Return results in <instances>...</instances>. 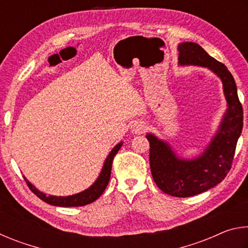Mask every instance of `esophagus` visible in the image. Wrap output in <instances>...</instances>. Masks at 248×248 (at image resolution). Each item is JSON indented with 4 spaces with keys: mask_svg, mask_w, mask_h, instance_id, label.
Returning <instances> with one entry per match:
<instances>
[{
    "mask_svg": "<svg viewBox=\"0 0 248 248\" xmlns=\"http://www.w3.org/2000/svg\"><path fill=\"white\" fill-rule=\"evenodd\" d=\"M146 129V125L142 121H134V123L131 124V132L133 134H138V133H143Z\"/></svg>",
    "mask_w": 248,
    "mask_h": 248,
    "instance_id": "1",
    "label": "esophagus"
}]
</instances>
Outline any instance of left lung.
<instances>
[{
  "instance_id": "8db88e82",
  "label": "left lung",
  "mask_w": 248,
  "mask_h": 248,
  "mask_svg": "<svg viewBox=\"0 0 248 248\" xmlns=\"http://www.w3.org/2000/svg\"><path fill=\"white\" fill-rule=\"evenodd\" d=\"M178 51L179 65L208 68L221 79L228 106L210 143L194 158L179 157L166 141L146 133L151 173L155 184L167 195L185 198L211 189L225 178L242 133L243 108L234 78L223 63L209 56L196 43L179 44Z\"/></svg>"
}]
</instances>
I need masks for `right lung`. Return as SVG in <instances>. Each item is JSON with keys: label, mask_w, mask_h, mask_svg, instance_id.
Masks as SVG:
<instances>
[{"label": "right lung", "mask_w": 248, "mask_h": 248, "mask_svg": "<svg viewBox=\"0 0 248 248\" xmlns=\"http://www.w3.org/2000/svg\"><path fill=\"white\" fill-rule=\"evenodd\" d=\"M123 143L124 142H119V143L110 151V153L108 154V156L106 157V159H105L103 169L100 170V174L97 177V179L94 182V184L92 185L91 187L87 188V189L78 192V194H75L72 196H64V197L47 195L45 194V192L37 189V188L33 186V185L29 182L25 176H24V179L26 180L28 187L31 188V190L33 192V194L49 204L57 205V207H82V205H86L89 203L94 202L96 199H98L99 197L103 195L105 189H106L107 185L109 183V179H110L112 159H114V156L117 154V152H118Z\"/></svg>", "instance_id": "add662e5"}]
</instances>
